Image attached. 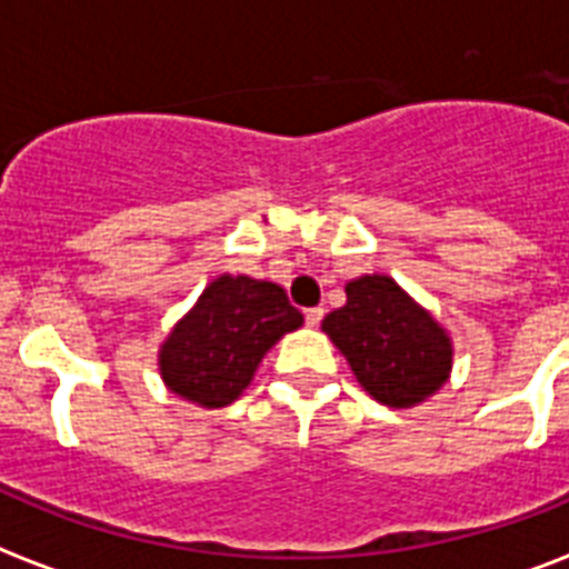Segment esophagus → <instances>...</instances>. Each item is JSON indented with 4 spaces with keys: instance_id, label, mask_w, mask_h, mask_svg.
<instances>
[{
    "instance_id": "34e87169",
    "label": "esophagus",
    "mask_w": 569,
    "mask_h": 569,
    "mask_svg": "<svg viewBox=\"0 0 569 569\" xmlns=\"http://www.w3.org/2000/svg\"><path fill=\"white\" fill-rule=\"evenodd\" d=\"M321 319H325V308L305 310V321H308V328H319Z\"/></svg>"
}]
</instances>
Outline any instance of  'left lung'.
<instances>
[{"label": "left lung", "instance_id": "left-lung-1", "mask_svg": "<svg viewBox=\"0 0 569 569\" xmlns=\"http://www.w3.org/2000/svg\"><path fill=\"white\" fill-rule=\"evenodd\" d=\"M347 301L321 330L379 405L407 410L436 396L453 370V339L433 313L385 273L345 284Z\"/></svg>", "mask_w": 569, "mask_h": 569}]
</instances>
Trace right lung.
Instances as JSON below:
<instances>
[{
    "mask_svg": "<svg viewBox=\"0 0 569 569\" xmlns=\"http://www.w3.org/2000/svg\"><path fill=\"white\" fill-rule=\"evenodd\" d=\"M301 325L305 316L273 281L216 276L159 345V376L179 399L219 410L248 390L270 347Z\"/></svg>",
    "mask_w": 569,
    "mask_h": 569,
    "instance_id": "1",
    "label": "right lung"
}]
</instances>
